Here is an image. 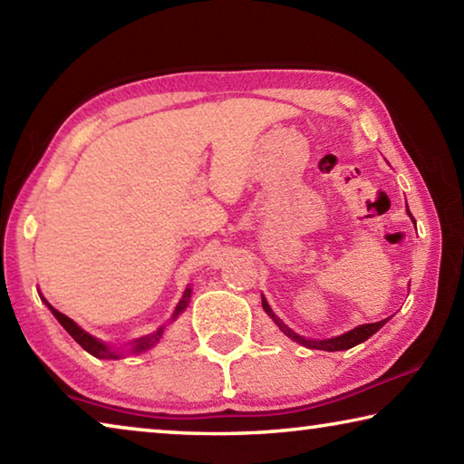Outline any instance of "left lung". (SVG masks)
<instances>
[{"label":"left lung","mask_w":464,"mask_h":464,"mask_svg":"<svg viewBox=\"0 0 464 464\" xmlns=\"http://www.w3.org/2000/svg\"><path fill=\"white\" fill-rule=\"evenodd\" d=\"M262 307L264 311L268 313V315L274 319V324H276L280 327V332H285V335H288L290 340L304 345V348H311V350H327V352H337V350H348V348H354V345L362 343L364 340H368L372 334L379 332V329L387 324L389 319H382V321H376V324H366V325H360L356 329H352V332L343 334V335H337V337H332V340H304L303 335L295 334L293 329H288L282 321L274 315V311L270 309V304L266 298L262 296Z\"/></svg>","instance_id":"left-lung-1"}]
</instances>
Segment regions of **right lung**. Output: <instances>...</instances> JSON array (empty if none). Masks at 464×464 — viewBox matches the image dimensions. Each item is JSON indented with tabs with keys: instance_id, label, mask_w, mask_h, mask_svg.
Wrapping results in <instances>:
<instances>
[{
	"instance_id": "add662e5",
	"label": "right lung",
	"mask_w": 464,
	"mask_h": 464,
	"mask_svg": "<svg viewBox=\"0 0 464 464\" xmlns=\"http://www.w3.org/2000/svg\"><path fill=\"white\" fill-rule=\"evenodd\" d=\"M190 293L192 290L190 288H186V293H184V296H182V301L178 303V307H176V311H174V319L179 315V313H182L186 307H188V301H190ZM49 304V303H46ZM49 309L53 311V315L57 317V321L59 324L65 327V332L73 337V340L82 345V348L85 350V352H90L92 356H96V358H104V360H116L119 358L121 354L119 352H114V350H110L108 345H104L102 342H98L96 337H92L90 334H85L82 327H77L72 319H69L67 315H63L61 311H57L54 307H51L49 304ZM161 334H163V327H160L157 329L155 334H149V335H145V337H140V340H137L135 343H132V352H145V350H149V348H153V345L161 340Z\"/></svg>"
}]
</instances>
